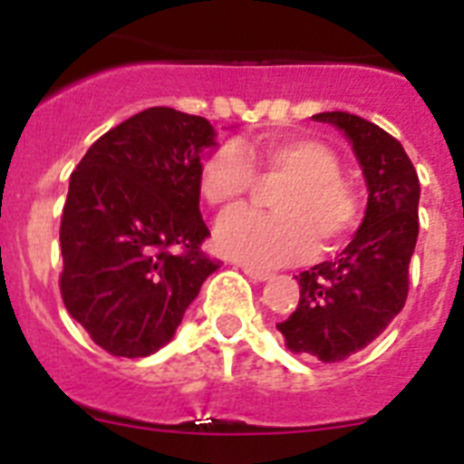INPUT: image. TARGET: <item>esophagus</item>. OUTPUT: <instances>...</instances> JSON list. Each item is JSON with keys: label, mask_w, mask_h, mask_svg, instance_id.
<instances>
[{"label": "esophagus", "mask_w": 464, "mask_h": 464, "mask_svg": "<svg viewBox=\"0 0 464 464\" xmlns=\"http://www.w3.org/2000/svg\"><path fill=\"white\" fill-rule=\"evenodd\" d=\"M239 267L246 276L256 278V281H267V278H272V272H267V269H257L253 265H239Z\"/></svg>", "instance_id": "1"}]
</instances>
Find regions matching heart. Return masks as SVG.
Wrapping results in <instances>:
<instances>
[{"mask_svg":"<svg viewBox=\"0 0 464 464\" xmlns=\"http://www.w3.org/2000/svg\"><path fill=\"white\" fill-rule=\"evenodd\" d=\"M265 183H281L274 213L237 208L216 227V246L253 267H281L306 260L315 241L337 248L360 218L358 197L342 181V165L325 143L274 137L253 143H218L199 165V192L211 207L227 208Z\"/></svg>","mask_w":464,"mask_h":464,"instance_id":"obj_1","label":"heart"}]
</instances>
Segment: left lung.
Masks as SVG:
<instances>
[{
  "mask_svg": "<svg viewBox=\"0 0 464 464\" xmlns=\"http://www.w3.org/2000/svg\"><path fill=\"white\" fill-rule=\"evenodd\" d=\"M314 121L339 127L353 143L370 202L342 256L295 276L299 304L276 327L295 353L342 362L374 342L407 302L420 186L401 143L379 125L343 111Z\"/></svg>",
  "mask_w": 464,
  "mask_h": 464,
  "instance_id": "obj_1",
  "label": "left lung"
}]
</instances>
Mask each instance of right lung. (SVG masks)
<instances>
[{"label": "right lung", "instance_id": "1", "mask_svg": "<svg viewBox=\"0 0 464 464\" xmlns=\"http://www.w3.org/2000/svg\"><path fill=\"white\" fill-rule=\"evenodd\" d=\"M211 122L153 106L88 149L60 223V293L73 321L116 358H146L174 337L208 274L199 213Z\"/></svg>", "mask_w": 464, "mask_h": 464}]
</instances>
